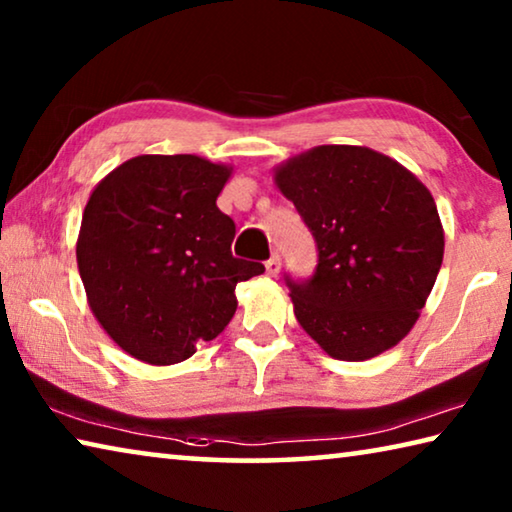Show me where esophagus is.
<instances>
[{
  "label": "esophagus",
  "mask_w": 512,
  "mask_h": 512,
  "mask_svg": "<svg viewBox=\"0 0 512 512\" xmlns=\"http://www.w3.org/2000/svg\"><path fill=\"white\" fill-rule=\"evenodd\" d=\"M280 268H282V262H280V255H273L271 259H266V273L268 275H277L280 273Z\"/></svg>",
  "instance_id": "obj_1"
}]
</instances>
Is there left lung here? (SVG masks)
<instances>
[{
  "label": "left lung",
  "instance_id": "obj_1",
  "mask_svg": "<svg viewBox=\"0 0 512 512\" xmlns=\"http://www.w3.org/2000/svg\"><path fill=\"white\" fill-rule=\"evenodd\" d=\"M275 185L316 239L309 280H291L293 314L329 357L366 361L411 332L445 253L433 196L368 146L325 144L275 169Z\"/></svg>",
  "mask_w": 512,
  "mask_h": 512
}]
</instances>
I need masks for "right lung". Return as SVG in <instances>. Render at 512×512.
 Wrapping results in <instances>:
<instances>
[{"label": "right lung", "instance_id": "1", "mask_svg": "<svg viewBox=\"0 0 512 512\" xmlns=\"http://www.w3.org/2000/svg\"><path fill=\"white\" fill-rule=\"evenodd\" d=\"M230 173L198 155H137L94 187L76 262L92 314L131 357L189 359L235 316L237 284L264 273L232 257L235 221L216 207Z\"/></svg>", "mask_w": 512, "mask_h": 512}]
</instances>
